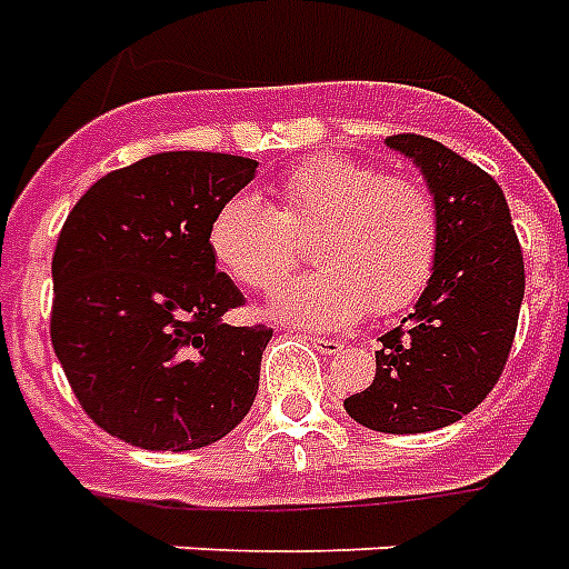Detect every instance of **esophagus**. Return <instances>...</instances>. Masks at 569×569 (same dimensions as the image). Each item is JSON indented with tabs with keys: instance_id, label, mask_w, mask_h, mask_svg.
I'll use <instances>...</instances> for the list:
<instances>
[{
	"instance_id": "obj_1",
	"label": "esophagus",
	"mask_w": 569,
	"mask_h": 569,
	"mask_svg": "<svg viewBox=\"0 0 569 569\" xmlns=\"http://www.w3.org/2000/svg\"><path fill=\"white\" fill-rule=\"evenodd\" d=\"M306 340L311 343L317 352H322V356H338L340 349H343V343L340 340H329V338H317V335H306Z\"/></svg>"
}]
</instances>
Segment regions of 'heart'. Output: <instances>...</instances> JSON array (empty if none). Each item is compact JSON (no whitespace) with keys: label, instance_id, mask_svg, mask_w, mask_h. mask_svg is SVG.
<instances>
[{"label":"heart","instance_id":"heart-1","mask_svg":"<svg viewBox=\"0 0 569 569\" xmlns=\"http://www.w3.org/2000/svg\"><path fill=\"white\" fill-rule=\"evenodd\" d=\"M276 193L279 208L258 193L231 197L208 231L217 263L256 290L292 269L299 237L318 234L312 257L321 272L276 288L272 320L343 331L367 311H402L420 297L440 247L438 202L420 179L320 156L293 167Z\"/></svg>","mask_w":569,"mask_h":569}]
</instances>
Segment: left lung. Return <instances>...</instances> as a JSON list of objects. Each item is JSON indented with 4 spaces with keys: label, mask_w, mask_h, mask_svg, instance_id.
<instances>
[{
    "label": "left lung",
    "mask_w": 569,
    "mask_h": 569,
    "mask_svg": "<svg viewBox=\"0 0 569 569\" xmlns=\"http://www.w3.org/2000/svg\"><path fill=\"white\" fill-rule=\"evenodd\" d=\"M438 202V261L402 326L381 335L376 379L343 399L356 422L422 435L488 397L515 343L526 272L506 193L488 172L422 134H393Z\"/></svg>",
    "instance_id": "left-lung-1"
}]
</instances>
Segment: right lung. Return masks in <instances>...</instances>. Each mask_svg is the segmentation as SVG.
<instances>
[{"label":"right lung","mask_w":569,"mask_h":569,"mask_svg":"<svg viewBox=\"0 0 569 569\" xmlns=\"http://www.w3.org/2000/svg\"><path fill=\"white\" fill-rule=\"evenodd\" d=\"M256 170L222 152H158L102 176L63 222L54 356L90 420L131 447H208L256 402L272 331L222 320L243 293L208 243Z\"/></svg>","instance_id":"add662e5"}]
</instances>
